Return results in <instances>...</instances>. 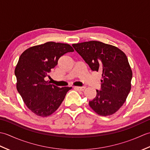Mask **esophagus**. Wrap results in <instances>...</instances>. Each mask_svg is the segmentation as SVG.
<instances>
[{"instance_id": "esophagus-1", "label": "esophagus", "mask_w": 150, "mask_h": 150, "mask_svg": "<svg viewBox=\"0 0 150 150\" xmlns=\"http://www.w3.org/2000/svg\"><path fill=\"white\" fill-rule=\"evenodd\" d=\"M74 88H75V89H76V90H79V91H84V90H85L86 87H84V86H82V87H79V86H75V87H74Z\"/></svg>"}]
</instances>
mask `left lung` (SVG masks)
<instances>
[{
  "label": "left lung",
  "instance_id": "obj_1",
  "mask_svg": "<svg viewBox=\"0 0 150 150\" xmlns=\"http://www.w3.org/2000/svg\"><path fill=\"white\" fill-rule=\"evenodd\" d=\"M92 71L102 72L101 90L89 105L100 116H109L119 110L131 90L132 70L128 58L117 47L99 41L72 44Z\"/></svg>",
  "mask_w": 150,
  "mask_h": 150
}]
</instances>
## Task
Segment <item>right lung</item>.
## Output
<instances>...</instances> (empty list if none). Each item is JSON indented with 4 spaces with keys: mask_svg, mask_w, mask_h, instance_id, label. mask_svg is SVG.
<instances>
[{
    "mask_svg": "<svg viewBox=\"0 0 150 150\" xmlns=\"http://www.w3.org/2000/svg\"><path fill=\"white\" fill-rule=\"evenodd\" d=\"M73 52L69 44L47 42L29 47L19 57L15 69L17 90L24 104L37 116L46 117L53 114L71 89L51 84L45 77L60 57Z\"/></svg>",
    "mask_w": 150,
    "mask_h": 150,
    "instance_id": "obj_1",
    "label": "right lung"
}]
</instances>
